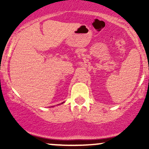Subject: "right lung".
I'll return each instance as SVG.
<instances>
[{
    "mask_svg": "<svg viewBox=\"0 0 149 149\" xmlns=\"http://www.w3.org/2000/svg\"><path fill=\"white\" fill-rule=\"evenodd\" d=\"M64 102H62V103H61V104H64Z\"/></svg>",
    "mask_w": 149,
    "mask_h": 149,
    "instance_id": "obj_1",
    "label": "right lung"
}]
</instances>
